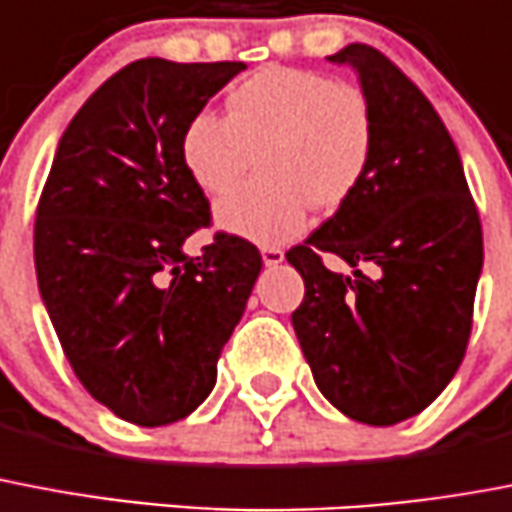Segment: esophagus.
<instances>
[{
	"mask_svg": "<svg viewBox=\"0 0 512 512\" xmlns=\"http://www.w3.org/2000/svg\"><path fill=\"white\" fill-rule=\"evenodd\" d=\"M261 259H264L267 267H277V264H282V259H285V253H282V248H277V245H264V248H261Z\"/></svg>",
	"mask_w": 512,
	"mask_h": 512,
	"instance_id": "1",
	"label": "esophagus"
}]
</instances>
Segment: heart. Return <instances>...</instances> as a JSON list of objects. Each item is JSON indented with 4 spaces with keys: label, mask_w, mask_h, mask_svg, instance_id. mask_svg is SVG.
I'll return each mask as SVG.
<instances>
[{
    "label": "heart",
    "mask_w": 512,
    "mask_h": 512,
    "mask_svg": "<svg viewBox=\"0 0 512 512\" xmlns=\"http://www.w3.org/2000/svg\"><path fill=\"white\" fill-rule=\"evenodd\" d=\"M378 142L365 89L320 71L269 65L227 94V118L195 113L182 134V163L208 198H222L261 155V182L216 208L224 230L282 243L306 227L309 206L333 211L365 182Z\"/></svg>",
    "instance_id": "heart-1"
}]
</instances>
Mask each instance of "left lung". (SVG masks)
Masks as SVG:
<instances>
[{"label": "left lung", "mask_w": 512, "mask_h": 512, "mask_svg": "<svg viewBox=\"0 0 512 512\" xmlns=\"http://www.w3.org/2000/svg\"><path fill=\"white\" fill-rule=\"evenodd\" d=\"M327 60L357 68L378 142L359 190L285 253L306 288L290 320L327 402L357 423L394 425L423 412L463 362L484 264L481 219L428 97L370 44ZM322 255L355 275L330 273Z\"/></svg>", "instance_id": "obj_1"}]
</instances>
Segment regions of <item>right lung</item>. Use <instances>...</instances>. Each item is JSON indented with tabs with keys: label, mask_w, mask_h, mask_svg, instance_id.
Masks as SVG:
<instances>
[{
	"label": "right lung",
	"mask_w": 512,
	"mask_h": 512,
	"mask_svg": "<svg viewBox=\"0 0 512 512\" xmlns=\"http://www.w3.org/2000/svg\"><path fill=\"white\" fill-rule=\"evenodd\" d=\"M243 63L145 57L73 116L36 206L34 264L65 359L89 394L134 425L187 418L261 272L259 248L216 232L182 163V134Z\"/></svg>",
	"instance_id": "right-lung-1"
}]
</instances>
